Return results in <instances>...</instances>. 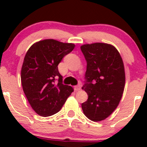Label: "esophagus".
I'll list each match as a JSON object with an SVG mask.
<instances>
[{
  "label": "esophagus",
  "instance_id": "34e87169",
  "mask_svg": "<svg viewBox=\"0 0 147 147\" xmlns=\"http://www.w3.org/2000/svg\"><path fill=\"white\" fill-rule=\"evenodd\" d=\"M80 89H81L80 85H76V86H75V87H74V90H75V91H79Z\"/></svg>",
  "mask_w": 147,
  "mask_h": 147
}]
</instances>
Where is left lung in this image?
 <instances>
[{
    "mask_svg": "<svg viewBox=\"0 0 147 147\" xmlns=\"http://www.w3.org/2000/svg\"><path fill=\"white\" fill-rule=\"evenodd\" d=\"M80 48L87 61V82L82 88L88 95L82 104L83 113L92 121H100L111 115L122 97L124 63L119 51L110 44H84Z\"/></svg>",
    "mask_w": 147,
    "mask_h": 147,
    "instance_id": "left-lung-1",
    "label": "left lung"
}]
</instances>
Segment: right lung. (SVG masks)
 <instances>
[{
    "instance_id": "1",
    "label": "right lung",
    "mask_w": 147,
    "mask_h": 147,
    "mask_svg": "<svg viewBox=\"0 0 147 147\" xmlns=\"http://www.w3.org/2000/svg\"><path fill=\"white\" fill-rule=\"evenodd\" d=\"M73 43L53 39L35 42L28 49L21 68L22 87L31 107L38 115L49 117L58 112L74 91L63 83L57 65L75 48ZM59 78V82L56 79Z\"/></svg>"
}]
</instances>
